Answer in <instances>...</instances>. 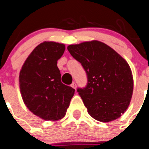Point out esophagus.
I'll use <instances>...</instances> for the list:
<instances>
[{
    "mask_svg": "<svg viewBox=\"0 0 149 149\" xmlns=\"http://www.w3.org/2000/svg\"><path fill=\"white\" fill-rule=\"evenodd\" d=\"M71 87L73 88H74L75 90H76V83H75V82L72 83V84H71Z\"/></svg>",
    "mask_w": 149,
    "mask_h": 149,
    "instance_id": "34e87169",
    "label": "esophagus"
}]
</instances>
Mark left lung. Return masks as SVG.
<instances>
[{
  "mask_svg": "<svg viewBox=\"0 0 149 149\" xmlns=\"http://www.w3.org/2000/svg\"><path fill=\"white\" fill-rule=\"evenodd\" d=\"M68 49L86 72L88 84L77 92L88 113L102 123L121 116L133 93V76L128 62L99 41L69 45Z\"/></svg>",
  "mask_w": 149,
  "mask_h": 149,
  "instance_id": "left-lung-1",
  "label": "left lung"
}]
</instances>
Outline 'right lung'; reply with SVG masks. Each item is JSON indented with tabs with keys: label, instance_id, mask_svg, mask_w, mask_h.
<instances>
[{
	"label": "right lung",
	"instance_id": "add662e5",
	"mask_svg": "<svg viewBox=\"0 0 149 149\" xmlns=\"http://www.w3.org/2000/svg\"><path fill=\"white\" fill-rule=\"evenodd\" d=\"M65 45L53 41L41 43L21 68L19 84L23 101L33 114L45 120L62 119L75 93L61 81L57 61Z\"/></svg>",
	"mask_w": 149,
	"mask_h": 149
}]
</instances>
